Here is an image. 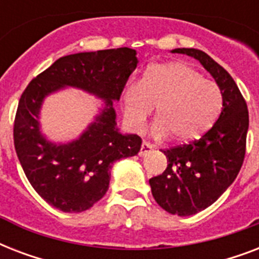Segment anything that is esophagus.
I'll return each mask as SVG.
<instances>
[{"mask_svg": "<svg viewBox=\"0 0 259 259\" xmlns=\"http://www.w3.org/2000/svg\"><path fill=\"white\" fill-rule=\"evenodd\" d=\"M152 149H153V145H152V144H149V142L144 141L141 145V150H140V156H141V157L142 156H145V154L149 153Z\"/></svg>", "mask_w": 259, "mask_h": 259, "instance_id": "1", "label": "esophagus"}]
</instances>
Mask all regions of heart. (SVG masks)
I'll return each instance as SVG.
<instances>
[{"mask_svg":"<svg viewBox=\"0 0 259 259\" xmlns=\"http://www.w3.org/2000/svg\"><path fill=\"white\" fill-rule=\"evenodd\" d=\"M126 123L141 130L156 107L153 133L179 144L203 137L217 122L223 109V94L212 80L180 62L153 64L140 83L130 82L122 90Z\"/></svg>","mask_w":259,"mask_h":259,"instance_id":"heart-1","label":"heart"}]
</instances>
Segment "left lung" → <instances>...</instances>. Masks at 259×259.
Here are the masks:
<instances>
[{
    "instance_id": "left-lung-1",
    "label": "left lung",
    "mask_w": 259,
    "mask_h": 259,
    "mask_svg": "<svg viewBox=\"0 0 259 259\" xmlns=\"http://www.w3.org/2000/svg\"><path fill=\"white\" fill-rule=\"evenodd\" d=\"M172 52L199 60L223 94V109L212 127L200 140L161 150L168 166L149 180L152 195L161 208L189 217L215 203L237 179L245 160L249 110L231 75L211 56L195 48Z\"/></svg>"
}]
</instances>
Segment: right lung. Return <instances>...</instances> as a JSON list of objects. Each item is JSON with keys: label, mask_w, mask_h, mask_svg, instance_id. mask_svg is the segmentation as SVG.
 Listing matches in <instances>:
<instances>
[{"label": "right lung", "mask_w": 259, "mask_h": 259, "mask_svg": "<svg viewBox=\"0 0 259 259\" xmlns=\"http://www.w3.org/2000/svg\"><path fill=\"white\" fill-rule=\"evenodd\" d=\"M136 55L123 47L63 56L32 79L20 98L14 149L34 191L63 212L93 207L109 189L113 162L136 156L141 149L137 134L119 133L113 107L137 67ZM67 85L94 93L105 101V107L78 140L58 146L41 134L38 114L47 95Z\"/></svg>", "instance_id": "right-lung-1"}]
</instances>
